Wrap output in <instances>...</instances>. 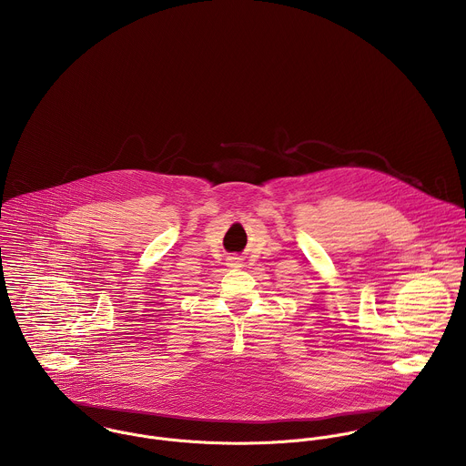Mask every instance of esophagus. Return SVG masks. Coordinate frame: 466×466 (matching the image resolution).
Masks as SVG:
<instances>
[{
    "mask_svg": "<svg viewBox=\"0 0 466 466\" xmlns=\"http://www.w3.org/2000/svg\"><path fill=\"white\" fill-rule=\"evenodd\" d=\"M228 266L242 267V258H240V257H229V258H228Z\"/></svg>",
    "mask_w": 466,
    "mask_h": 466,
    "instance_id": "34e87169",
    "label": "esophagus"
}]
</instances>
